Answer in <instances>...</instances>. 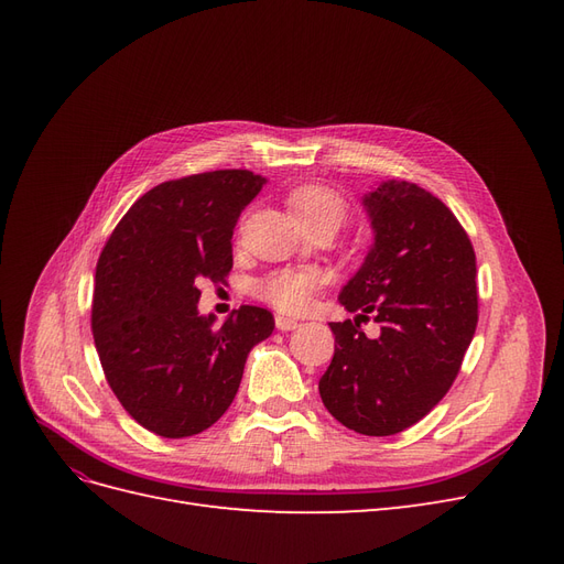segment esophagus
Masks as SVG:
<instances>
[{
  "mask_svg": "<svg viewBox=\"0 0 564 564\" xmlns=\"http://www.w3.org/2000/svg\"><path fill=\"white\" fill-rule=\"evenodd\" d=\"M275 327H278L280 332H292V329H296V327H299V319L278 315V317H275Z\"/></svg>",
  "mask_w": 564,
  "mask_h": 564,
  "instance_id": "1",
  "label": "esophagus"
}]
</instances>
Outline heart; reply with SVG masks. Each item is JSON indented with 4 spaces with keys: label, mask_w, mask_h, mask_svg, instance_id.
<instances>
[{
    "label": "heart",
    "mask_w": 564,
    "mask_h": 564,
    "mask_svg": "<svg viewBox=\"0 0 564 564\" xmlns=\"http://www.w3.org/2000/svg\"><path fill=\"white\" fill-rule=\"evenodd\" d=\"M286 204L301 220V226L313 224V220H329V224L338 228L348 216V204L344 195L322 183L296 185L286 195ZM319 282L322 275L315 268H280L256 282L253 292L282 313H301L311 305Z\"/></svg>",
    "instance_id": "1"
}]
</instances>
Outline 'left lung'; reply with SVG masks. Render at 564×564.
Returning a JSON list of instances; mask_svg holds the SVG:
<instances>
[{"mask_svg":"<svg viewBox=\"0 0 564 564\" xmlns=\"http://www.w3.org/2000/svg\"><path fill=\"white\" fill-rule=\"evenodd\" d=\"M373 247L338 301L357 319L329 322L334 357L319 379L329 414L362 435H395L447 395L477 327L475 251L452 209L409 181L365 197ZM382 324L367 339L359 322Z\"/></svg>","mask_w":564,"mask_h":564,"instance_id":"left-lung-1","label":"left lung"}]
</instances>
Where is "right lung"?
Masks as SVG:
<instances>
[{
	"label": "right lung",
	"instance_id": "add662e5",
	"mask_svg": "<svg viewBox=\"0 0 564 564\" xmlns=\"http://www.w3.org/2000/svg\"><path fill=\"white\" fill-rule=\"evenodd\" d=\"M263 183L249 169L164 181L131 204L98 256L91 332L100 367L150 433L207 431L235 400L249 350L275 329L256 305L220 327L197 313L199 280L226 282L235 224Z\"/></svg>",
	"mask_w": 564,
	"mask_h": 564
}]
</instances>
